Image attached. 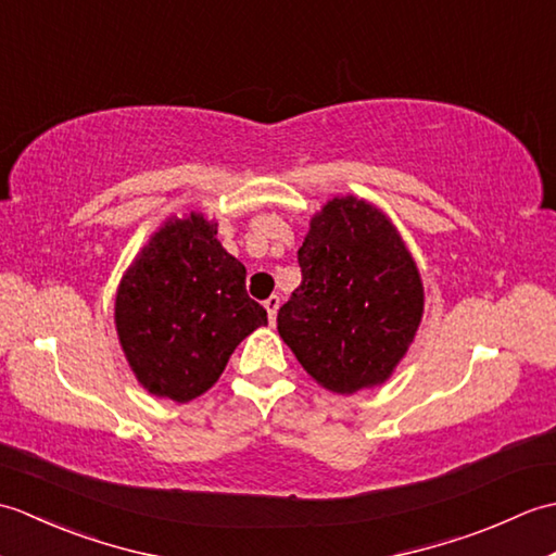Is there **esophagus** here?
<instances>
[{
    "mask_svg": "<svg viewBox=\"0 0 556 556\" xmlns=\"http://www.w3.org/2000/svg\"><path fill=\"white\" fill-rule=\"evenodd\" d=\"M279 303H281V299L277 296V293H271V296L265 301V311L269 315V323H275L277 311H279Z\"/></svg>",
    "mask_w": 556,
    "mask_h": 556,
    "instance_id": "34e87169",
    "label": "esophagus"
}]
</instances>
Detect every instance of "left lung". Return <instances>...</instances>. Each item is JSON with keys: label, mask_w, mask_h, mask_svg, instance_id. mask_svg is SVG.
I'll list each match as a JSON object with an SVG mask.
<instances>
[{"label": "left lung", "mask_w": 556, "mask_h": 556, "mask_svg": "<svg viewBox=\"0 0 556 556\" xmlns=\"http://www.w3.org/2000/svg\"><path fill=\"white\" fill-rule=\"evenodd\" d=\"M299 265L277 329L303 370L334 394L384 384L425 311L418 265L392 219L365 198L334 195L313 215Z\"/></svg>", "instance_id": "obj_1"}]
</instances>
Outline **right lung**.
Wrapping results in <instances>:
<instances>
[{
  "label": "right lung",
  "instance_id": "right-lung-1",
  "mask_svg": "<svg viewBox=\"0 0 556 556\" xmlns=\"http://www.w3.org/2000/svg\"><path fill=\"white\" fill-rule=\"evenodd\" d=\"M114 325L143 389L186 404L219 380L267 311L245 293V267L217 241V222L188 212L164 219L124 271Z\"/></svg>",
  "mask_w": 556,
  "mask_h": 556
}]
</instances>
